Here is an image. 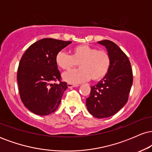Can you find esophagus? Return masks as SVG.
Here are the masks:
<instances>
[{
  "instance_id": "1",
  "label": "esophagus",
  "mask_w": 152,
  "mask_h": 152,
  "mask_svg": "<svg viewBox=\"0 0 152 152\" xmlns=\"http://www.w3.org/2000/svg\"><path fill=\"white\" fill-rule=\"evenodd\" d=\"M67 86L69 88H74V87H76V86H78V85H74V84H72V83H68Z\"/></svg>"
}]
</instances>
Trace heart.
Masks as SVG:
<instances>
[{
  "label": "heart",
  "instance_id": "1",
  "mask_svg": "<svg viewBox=\"0 0 152 152\" xmlns=\"http://www.w3.org/2000/svg\"><path fill=\"white\" fill-rule=\"evenodd\" d=\"M56 62L63 70L69 71L78 63L80 69L64 73L62 78L72 84H78L91 79L98 81L105 77L111 65L109 53L104 50H98L87 44L75 46L71 55L59 51L56 56Z\"/></svg>",
  "mask_w": 152,
  "mask_h": 152
}]
</instances>
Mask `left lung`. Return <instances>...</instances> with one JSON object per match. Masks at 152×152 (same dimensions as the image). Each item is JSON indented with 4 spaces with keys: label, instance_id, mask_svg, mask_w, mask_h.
Segmentation results:
<instances>
[{
    "label": "left lung",
    "instance_id": "left-lung-1",
    "mask_svg": "<svg viewBox=\"0 0 152 152\" xmlns=\"http://www.w3.org/2000/svg\"><path fill=\"white\" fill-rule=\"evenodd\" d=\"M98 43L106 47L111 57V65L105 77L91 86L86 104L92 116L103 118L114 115L126 104L133 74L128 57L116 43L109 40Z\"/></svg>",
    "mask_w": 152,
    "mask_h": 152
}]
</instances>
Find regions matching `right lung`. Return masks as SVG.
Returning a JSON list of instances; mask_svg holds the SVG:
<instances>
[{"instance_id":"1","label":"right lung","mask_w":152,"mask_h":152,"mask_svg":"<svg viewBox=\"0 0 152 152\" xmlns=\"http://www.w3.org/2000/svg\"><path fill=\"white\" fill-rule=\"evenodd\" d=\"M53 38H43L33 43L19 63L17 81L24 106L40 116H46L58 109L67 83L61 81L56 56L71 44ZM59 80V83L55 81Z\"/></svg>"}]
</instances>
